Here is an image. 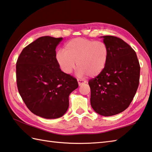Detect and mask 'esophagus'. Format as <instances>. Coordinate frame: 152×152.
Returning a JSON list of instances; mask_svg holds the SVG:
<instances>
[{
    "label": "esophagus",
    "mask_w": 152,
    "mask_h": 152,
    "mask_svg": "<svg viewBox=\"0 0 152 152\" xmlns=\"http://www.w3.org/2000/svg\"><path fill=\"white\" fill-rule=\"evenodd\" d=\"M78 85L81 86L82 84L86 83V81L84 80H82V79H78Z\"/></svg>",
    "instance_id": "esophagus-1"
}]
</instances>
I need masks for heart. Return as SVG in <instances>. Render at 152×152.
<instances>
[{
	"label": "heart",
	"instance_id": "b5f03b06",
	"mask_svg": "<svg viewBox=\"0 0 152 152\" xmlns=\"http://www.w3.org/2000/svg\"><path fill=\"white\" fill-rule=\"evenodd\" d=\"M108 55V48L104 42L76 38L66 43L64 51L58 52L56 58L66 74L72 73L77 62L80 76L96 77L104 70Z\"/></svg>",
	"mask_w": 152,
	"mask_h": 152
}]
</instances>
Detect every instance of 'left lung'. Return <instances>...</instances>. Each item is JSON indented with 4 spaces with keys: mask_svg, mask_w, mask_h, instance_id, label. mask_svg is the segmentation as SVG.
Listing matches in <instances>:
<instances>
[{
    "mask_svg": "<svg viewBox=\"0 0 152 152\" xmlns=\"http://www.w3.org/2000/svg\"><path fill=\"white\" fill-rule=\"evenodd\" d=\"M109 50L106 67L88 82L90 104L94 110L110 116L127 109L136 94L140 82V66L136 52L120 38L103 36Z\"/></svg>",
    "mask_w": 152,
    "mask_h": 152,
    "instance_id": "8db88e82",
    "label": "left lung"
}]
</instances>
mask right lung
<instances>
[{"instance_id": "right-lung-1", "label": "right lung", "mask_w": 152, "mask_h": 152, "mask_svg": "<svg viewBox=\"0 0 152 152\" xmlns=\"http://www.w3.org/2000/svg\"><path fill=\"white\" fill-rule=\"evenodd\" d=\"M62 38H38L24 48L16 66L18 92L33 114L46 119L62 117L69 95L78 87L77 80L60 70L56 48Z\"/></svg>"}]
</instances>
